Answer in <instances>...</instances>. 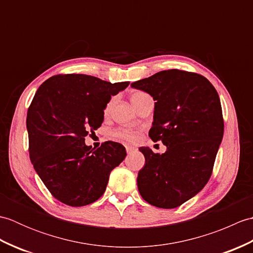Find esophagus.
<instances>
[{"instance_id":"obj_1","label":"esophagus","mask_w":253,"mask_h":253,"mask_svg":"<svg viewBox=\"0 0 253 253\" xmlns=\"http://www.w3.org/2000/svg\"><path fill=\"white\" fill-rule=\"evenodd\" d=\"M133 150H135V148L133 147H131V146H126V151H127V153H131Z\"/></svg>"}]
</instances>
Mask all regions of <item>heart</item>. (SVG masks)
<instances>
[{
    "mask_svg": "<svg viewBox=\"0 0 253 253\" xmlns=\"http://www.w3.org/2000/svg\"><path fill=\"white\" fill-rule=\"evenodd\" d=\"M147 95H148L147 93L141 92V91H138V92L132 93V95H131L132 104L135 105L138 101H140L141 99H143L144 96H147ZM112 104H113V100H111L109 103H107L105 111H109L111 109ZM114 136L118 137V138H122V139H124V140H126V141H136L137 139H138L139 132L137 130H135V129H122V130L115 131L114 132Z\"/></svg>",
    "mask_w": 253,
    "mask_h": 253,
    "instance_id": "heart-1",
    "label": "heart"
}]
</instances>
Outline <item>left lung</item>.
Listing matches in <instances>:
<instances>
[{"label": "left lung", "instance_id": "obj_1", "mask_svg": "<svg viewBox=\"0 0 253 253\" xmlns=\"http://www.w3.org/2000/svg\"><path fill=\"white\" fill-rule=\"evenodd\" d=\"M131 87L155 101L149 136L166 146L162 154L139 148L146 163L138 173V190L154 207L177 208L211 177L224 133L217 91L206 77L178 69L157 73Z\"/></svg>", "mask_w": 253, "mask_h": 253}]
</instances>
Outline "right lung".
<instances>
[{
    "label": "right lung",
    "instance_id": "right-lung-1",
    "mask_svg": "<svg viewBox=\"0 0 253 253\" xmlns=\"http://www.w3.org/2000/svg\"><path fill=\"white\" fill-rule=\"evenodd\" d=\"M128 84L68 74L49 78L37 90L26 121L29 157L58 201L71 207L96 201L111 171L125 159L121 143L106 141L94 150L85 146L84 137L101 126L112 95Z\"/></svg>",
    "mask_w": 253,
    "mask_h": 253
}]
</instances>
